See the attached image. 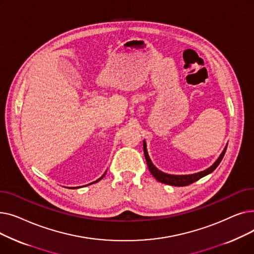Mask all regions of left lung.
<instances>
[{
    "mask_svg": "<svg viewBox=\"0 0 254 254\" xmlns=\"http://www.w3.org/2000/svg\"><path fill=\"white\" fill-rule=\"evenodd\" d=\"M143 150H144V155L146 158V163H147L148 169L150 171V173L152 174V176L159 182L165 183V184H169L172 186H186L190 185L195 181H197L198 179H201L202 177L210 174L213 171H214L218 165L220 164V162L222 161V158L224 156L226 147L224 148V150L222 151V153L220 154V156L218 157L217 161L214 163V165L211 166L210 168H208L207 170L196 173V174H191V175H171V174H167V173H164L162 171H159L151 162V159L149 158L147 149H146V142H143Z\"/></svg>",
    "mask_w": 254,
    "mask_h": 254,
    "instance_id": "1",
    "label": "left lung"
}]
</instances>
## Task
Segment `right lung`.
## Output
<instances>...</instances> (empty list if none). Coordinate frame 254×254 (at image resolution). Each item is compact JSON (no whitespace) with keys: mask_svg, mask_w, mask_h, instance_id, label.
<instances>
[{"mask_svg":"<svg viewBox=\"0 0 254 254\" xmlns=\"http://www.w3.org/2000/svg\"><path fill=\"white\" fill-rule=\"evenodd\" d=\"M105 174H106V173H105ZM105 174H104V175H103V176H102V177H101V178H100V179H98V180H97V181H95V182H92V183H96V182H98V181H100V180H101V179H102V178H103V177H104V176H105ZM88 185H89V184H88ZM74 189H75V188H74Z\"/></svg>","mask_w":254,"mask_h":254,"instance_id":"obj_1","label":"right lung"}]
</instances>
